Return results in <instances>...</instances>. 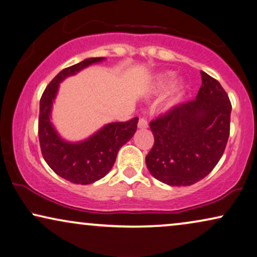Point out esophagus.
I'll return each mask as SVG.
<instances>
[{
  "label": "esophagus",
  "mask_w": 257,
  "mask_h": 257,
  "mask_svg": "<svg viewBox=\"0 0 257 257\" xmlns=\"http://www.w3.org/2000/svg\"><path fill=\"white\" fill-rule=\"evenodd\" d=\"M138 126L140 129H146L148 128V121H147L146 118H140L139 119V124Z\"/></svg>",
  "instance_id": "esophagus-1"
}]
</instances>
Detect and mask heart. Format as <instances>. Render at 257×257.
I'll use <instances>...</instances> for the list:
<instances>
[{
    "label": "heart",
    "instance_id": "obj_1",
    "mask_svg": "<svg viewBox=\"0 0 257 257\" xmlns=\"http://www.w3.org/2000/svg\"><path fill=\"white\" fill-rule=\"evenodd\" d=\"M174 77H175V74L174 73H163L159 74L156 76L155 80H154L153 87H152V93L155 95L162 94L163 91H166L170 85L173 84ZM183 96V85L182 83H176L174 84L172 89H170L168 98L166 101V107L172 108L174 105H176L181 101V98Z\"/></svg>",
    "mask_w": 257,
    "mask_h": 257
}]
</instances>
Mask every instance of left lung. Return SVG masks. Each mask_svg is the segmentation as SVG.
Returning a JSON list of instances; mask_svg holds the SVG:
<instances>
[{"mask_svg":"<svg viewBox=\"0 0 257 257\" xmlns=\"http://www.w3.org/2000/svg\"><path fill=\"white\" fill-rule=\"evenodd\" d=\"M196 98L150 122L154 146L146 156L150 174L168 186H191L215 168L230 132L231 103L218 81L201 71Z\"/></svg>","mask_w":257,"mask_h":257,"instance_id":"obj_1","label":"left lung"}]
</instances>
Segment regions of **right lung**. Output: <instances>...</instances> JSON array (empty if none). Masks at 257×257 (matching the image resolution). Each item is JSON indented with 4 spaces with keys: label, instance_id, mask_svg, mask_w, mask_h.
Listing matches in <instances>:
<instances>
[{
    "label": "right lung",
    "instance_id": "right-lung-1",
    "mask_svg": "<svg viewBox=\"0 0 257 257\" xmlns=\"http://www.w3.org/2000/svg\"><path fill=\"white\" fill-rule=\"evenodd\" d=\"M103 60V57H90L61 70L47 85L40 101L39 140L43 159L57 175L71 183L90 184L107 175L118 150L134 136L138 128L139 117L108 123L81 142L64 141L55 131L50 114L60 82Z\"/></svg>",
    "mask_w": 257,
    "mask_h": 257
}]
</instances>
